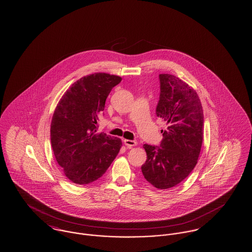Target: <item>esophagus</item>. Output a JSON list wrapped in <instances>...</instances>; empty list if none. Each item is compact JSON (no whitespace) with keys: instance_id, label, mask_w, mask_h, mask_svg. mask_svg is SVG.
<instances>
[{"instance_id":"34e87169","label":"esophagus","mask_w":252,"mask_h":252,"mask_svg":"<svg viewBox=\"0 0 252 252\" xmlns=\"http://www.w3.org/2000/svg\"><path fill=\"white\" fill-rule=\"evenodd\" d=\"M124 144H125L128 148H130V147H132V146L137 145V142H135V141H131V140H124Z\"/></svg>"}]
</instances>
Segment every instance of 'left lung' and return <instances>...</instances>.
I'll return each mask as SVG.
<instances>
[{
	"label": "left lung",
	"instance_id": "left-lung-1",
	"mask_svg": "<svg viewBox=\"0 0 252 252\" xmlns=\"http://www.w3.org/2000/svg\"><path fill=\"white\" fill-rule=\"evenodd\" d=\"M160 94L156 114L166 122L158 145L144 144L147 159L144 179L154 187L167 189L180 184L193 170L203 139V112L193 88L172 74H159Z\"/></svg>",
	"mask_w": 252,
	"mask_h": 252
}]
</instances>
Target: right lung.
Segmentation results:
<instances>
[{"label":"right lung","instance_id":"obj_1","mask_svg":"<svg viewBox=\"0 0 252 252\" xmlns=\"http://www.w3.org/2000/svg\"><path fill=\"white\" fill-rule=\"evenodd\" d=\"M120 76L94 73L72 84L52 117L51 141L58 164L73 183L88 184L102 177L122 147L117 137L97 132L98 116Z\"/></svg>","mask_w":252,"mask_h":252}]
</instances>
